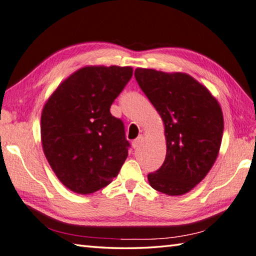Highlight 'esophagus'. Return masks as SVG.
I'll list each match as a JSON object with an SVG mask.
<instances>
[{
  "instance_id": "obj_1",
  "label": "esophagus",
  "mask_w": 256,
  "mask_h": 256,
  "mask_svg": "<svg viewBox=\"0 0 256 256\" xmlns=\"http://www.w3.org/2000/svg\"><path fill=\"white\" fill-rule=\"evenodd\" d=\"M142 140H143V136H138L136 138V140H134V141L132 142V148H136L138 146V144L141 143Z\"/></svg>"
}]
</instances>
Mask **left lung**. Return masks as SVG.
Returning a JSON list of instances; mask_svg holds the SVG:
<instances>
[{
  "label": "left lung",
  "instance_id": "8db88e82",
  "mask_svg": "<svg viewBox=\"0 0 256 256\" xmlns=\"http://www.w3.org/2000/svg\"><path fill=\"white\" fill-rule=\"evenodd\" d=\"M134 76L164 123V164L148 174L153 189L180 196L205 178L220 152L224 118L205 86L182 72L138 68Z\"/></svg>",
  "mask_w": 256,
  "mask_h": 256
}]
</instances>
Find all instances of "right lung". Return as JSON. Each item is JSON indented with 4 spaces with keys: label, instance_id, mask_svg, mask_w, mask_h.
<instances>
[{
    "label": "right lung",
    "instance_id": "obj_1",
    "mask_svg": "<svg viewBox=\"0 0 256 256\" xmlns=\"http://www.w3.org/2000/svg\"><path fill=\"white\" fill-rule=\"evenodd\" d=\"M133 69L84 67L58 86L41 115L44 156L72 192L88 194L118 174L130 143L110 105L131 80Z\"/></svg>",
    "mask_w": 256,
    "mask_h": 256
}]
</instances>
